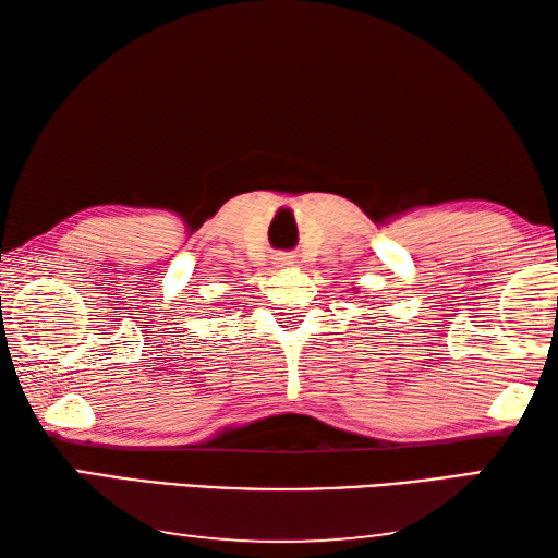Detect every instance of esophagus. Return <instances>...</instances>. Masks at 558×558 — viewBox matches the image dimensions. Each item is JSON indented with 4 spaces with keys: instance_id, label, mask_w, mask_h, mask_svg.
I'll use <instances>...</instances> for the list:
<instances>
[{
    "instance_id": "1",
    "label": "esophagus",
    "mask_w": 558,
    "mask_h": 558,
    "mask_svg": "<svg viewBox=\"0 0 558 558\" xmlns=\"http://www.w3.org/2000/svg\"><path fill=\"white\" fill-rule=\"evenodd\" d=\"M276 263L280 268H290L295 263V256L292 253H276Z\"/></svg>"
}]
</instances>
